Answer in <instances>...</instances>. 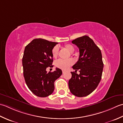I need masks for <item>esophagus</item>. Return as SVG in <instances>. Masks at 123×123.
<instances>
[{"mask_svg": "<svg viewBox=\"0 0 123 123\" xmlns=\"http://www.w3.org/2000/svg\"><path fill=\"white\" fill-rule=\"evenodd\" d=\"M65 71H62V74L65 73Z\"/></svg>", "mask_w": 123, "mask_h": 123, "instance_id": "1", "label": "esophagus"}]
</instances>
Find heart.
I'll return each instance as SVG.
<instances>
[{
	"instance_id": "heart-1",
	"label": "heart",
	"mask_w": 123,
	"mask_h": 123,
	"mask_svg": "<svg viewBox=\"0 0 123 123\" xmlns=\"http://www.w3.org/2000/svg\"><path fill=\"white\" fill-rule=\"evenodd\" d=\"M65 48L67 50H68L69 52H73L74 51V48L71 44H66L65 45ZM59 51V48L57 46H55L52 49V55L54 57H57L58 55ZM73 61L72 59H67V60H63V59H58L55 62V65L56 66L62 69H68L70 66L73 64Z\"/></svg>"
}]
</instances>
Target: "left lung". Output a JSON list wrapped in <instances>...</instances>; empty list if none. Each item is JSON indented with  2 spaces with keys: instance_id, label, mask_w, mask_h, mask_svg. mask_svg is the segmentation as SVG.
<instances>
[{
  "instance_id": "obj_1",
  "label": "left lung",
  "mask_w": 123,
  "mask_h": 123,
  "mask_svg": "<svg viewBox=\"0 0 123 123\" xmlns=\"http://www.w3.org/2000/svg\"><path fill=\"white\" fill-rule=\"evenodd\" d=\"M72 42L79 48L80 56L72 67L75 72H71L69 89L74 96L86 97L97 88L101 80L104 68L101 52L93 40L87 36L77 37ZM77 70L80 74L76 73Z\"/></svg>"
}]
</instances>
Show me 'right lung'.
Returning <instances> with one entry per match:
<instances>
[{"label": "right lung", "mask_w": 123, "mask_h": 123, "mask_svg": "<svg viewBox=\"0 0 123 123\" xmlns=\"http://www.w3.org/2000/svg\"><path fill=\"white\" fill-rule=\"evenodd\" d=\"M58 43L43 39H35L25 48L22 58L23 75L27 87L39 97H46L54 91V82L62 74L61 69L47 73L52 67V49Z\"/></svg>", "instance_id": "add662e5"}]
</instances>
